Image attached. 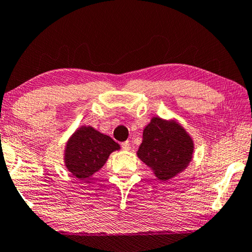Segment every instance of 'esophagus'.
Listing matches in <instances>:
<instances>
[{
  "instance_id": "1",
  "label": "esophagus",
  "mask_w": 252,
  "mask_h": 252,
  "mask_svg": "<svg viewBox=\"0 0 252 252\" xmlns=\"http://www.w3.org/2000/svg\"><path fill=\"white\" fill-rule=\"evenodd\" d=\"M121 147H122V149L126 150V151H129V150L131 149V146H130V142H129V141L122 142V143H121Z\"/></svg>"
}]
</instances>
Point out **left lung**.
Listing matches in <instances>:
<instances>
[{"label": "left lung", "mask_w": 252, "mask_h": 252, "mask_svg": "<svg viewBox=\"0 0 252 252\" xmlns=\"http://www.w3.org/2000/svg\"><path fill=\"white\" fill-rule=\"evenodd\" d=\"M193 151V139L178 122L156 117L143 130L137 155L156 177L166 182L186 169Z\"/></svg>", "instance_id": "left-lung-1"}]
</instances>
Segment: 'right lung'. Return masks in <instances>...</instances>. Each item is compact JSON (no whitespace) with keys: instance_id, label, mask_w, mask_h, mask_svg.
Here are the masks:
<instances>
[{"instance_id":"add662e5","label":"right lung","mask_w":252,"mask_h":252,"mask_svg":"<svg viewBox=\"0 0 252 252\" xmlns=\"http://www.w3.org/2000/svg\"><path fill=\"white\" fill-rule=\"evenodd\" d=\"M120 146L109 135L92 126H83L75 131L65 148V166L76 178L90 183L102 168L109 156Z\"/></svg>"}]
</instances>
